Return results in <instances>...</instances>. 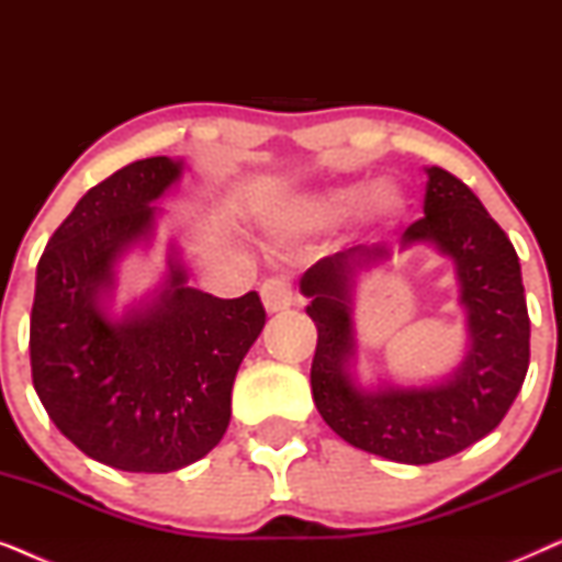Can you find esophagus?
<instances>
[{
    "instance_id": "34e87169",
    "label": "esophagus",
    "mask_w": 562,
    "mask_h": 562,
    "mask_svg": "<svg viewBox=\"0 0 562 562\" xmlns=\"http://www.w3.org/2000/svg\"><path fill=\"white\" fill-rule=\"evenodd\" d=\"M260 299H263V306L268 314L283 312L294 304V289H291L289 279L276 276V279L263 281V286H260Z\"/></svg>"
}]
</instances>
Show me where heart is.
<instances>
[{
	"label": "heart",
	"instance_id": "heart-1",
	"mask_svg": "<svg viewBox=\"0 0 562 562\" xmlns=\"http://www.w3.org/2000/svg\"><path fill=\"white\" fill-rule=\"evenodd\" d=\"M371 199V210L375 217L396 220L406 212V196L394 187H379L371 181H352L340 183V187H329L312 194H302L289 199L279 210L276 227L289 235H306L319 233V229L340 225L350 214H356L366 199Z\"/></svg>",
	"mask_w": 562,
	"mask_h": 562
}]
</instances>
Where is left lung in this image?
<instances>
[{"label":"left lung","mask_w":562,"mask_h":562,"mask_svg":"<svg viewBox=\"0 0 562 562\" xmlns=\"http://www.w3.org/2000/svg\"><path fill=\"white\" fill-rule=\"evenodd\" d=\"M425 217L398 250L432 245L456 266L468 350L448 379L429 386L363 389L356 379L352 289L360 271L391 258L389 245H356L314 263L299 289L317 325L312 396L333 432L406 465L445 460L498 427L529 368V314L517 250L486 206L445 168H425Z\"/></svg>","instance_id":"left-lung-1"}]
</instances>
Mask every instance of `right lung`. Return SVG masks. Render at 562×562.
Wrapping results in <instances>:
<instances>
[{
    "label": "right lung",
    "mask_w": 562,
    "mask_h": 562,
    "mask_svg": "<svg viewBox=\"0 0 562 562\" xmlns=\"http://www.w3.org/2000/svg\"><path fill=\"white\" fill-rule=\"evenodd\" d=\"M183 160H135L79 199L45 245L30 314L33 386L60 432L99 463L171 473L229 425L233 383L266 325L256 291L217 299L189 286L171 245L150 296L112 317L117 263L148 245Z\"/></svg>",
    "instance_id": "obj_1"
}]
</instances>
